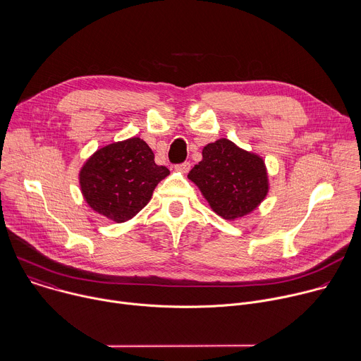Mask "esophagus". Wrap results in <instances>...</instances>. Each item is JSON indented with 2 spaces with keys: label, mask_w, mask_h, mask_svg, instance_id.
I'll return each instance as SVG.
<instances>
[{
  "label": "esophagus",
  "mask_w": 361,
  "mask_h": 361,
  "mask_svg": "<svg viewBox=\"0 0 361 361\" xmlns=\"http://www.w3.org/2000/svg\"><path fill=\"white\" fill-rule=\"evenodd\" d=\"M176 170L183 173V174H187L190 170H191V164L190 163H183V164H178L176 166Z\"/></svg>",
  "instance_id": "1"
}]
</instances>
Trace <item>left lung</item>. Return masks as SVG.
Listing matches in <instances>:
<instances>
[{"label": "left lung", "instance_id": "obj_1", "mask_svg": "<svg viewBox=\"0 0 361 361\" xmlns=\"http://www.w3.org/2000/svg\"><path fill=\"white\" fill-rule=\"evenodd\" d=\"M188 178L200 188L212 210L234 221L252 213L270 190L263 157L220 138L202 148V160Z\"/></svg>", "mask_w": 361, "mask_h": 361}]
</instances>
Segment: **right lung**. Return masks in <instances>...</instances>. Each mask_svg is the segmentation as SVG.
Instances as JSON below:
<instances>
[{"label":"right lung","instance_id":"add662e5","mask_svg":"<svg viewBox=\"0 0 361 361\" xmlns=\"http://www.w3.org/2000/svg\"><path fill=\"white\" fill-rule=\"evenodd\" d=\"M170 174L154 161V152L140 137H131L97 149L84 163L78 180L90 207L124 223L137 216L151 200L154 188Z\"/></svg>","mask_w":361,"mask_h":361}]
</instances>
